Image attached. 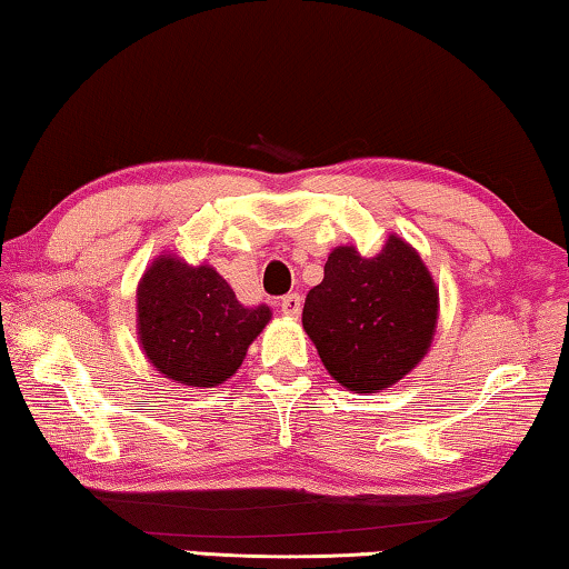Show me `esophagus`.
Masks as SVG:
<instances>
[{"label": "esophagus", "mask_w": 569, "mask_h": 569, "mask_svg": "<svg viewBox=\"0 0 569 569\" xmlns=\"http://www.w3.org/2000/svg\"><path fill=\"white\" fill-rule=\"evenodd\" d=\"M301 308H303V298L298 293H288L281 298V311L286 316H291V319H296V316H301Z\"/></svg>", "instance_id": "esophagus-1"}]
</instances>
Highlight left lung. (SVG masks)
I'll return each mask as SVG.
<instances>
[{
  "mask_svg": "<svg viewBox=\"0 0 569 569\" xmlns=\"http://www.w3.org/2000/svg\"><path fill=\"white\" fill-rule=\"evenodd\" d=\"M435 278L407 240L389 236L373 258L331 250L306 296L303 329L331 377L356 393L391 387L429 351L437 329Z\"/></svg>",
  "mask_w": 569,
  "mask_h": 569,
  "instance_id": "8db88e82",
  "label": "left lung"
}]
</instances>
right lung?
<instances>
[{
    "instance_id": "1",
    "label": "right lung",
    "mask_w": 569,
    "mask_h": 569,
    "mask_svg": "<svg viewBox=\"0 0 569 569\" xmlns=\"http://www.w3.org/2000/svg\"><path fill=\"white\" fill-rule=\"evenodd\" d=\"M271 321V308H246L216 268L160 256L138 286L142 351L168 379L218 387L243 363L248 346Z\"/></svg>"
}]
</instances>
